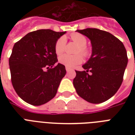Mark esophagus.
I'll use <instances>...</instances> for the list:
<instances>
[{
	"label": "esophagus",
	"instance_id": "esophagus-1",
	"mask_svg": "<svg viewBox=\"0 0 135 135\" xmlns=\"http://www.w3.org/2000/svg\"><path fill=\"white\" fill-rule=\"evenodd\" d=\"M66 71H70V70H71V69H70V68L69 67H68V66H66Z\"/></svg>",
	"mask_w": 135,
	"mask_h": 135
}]
</instances>
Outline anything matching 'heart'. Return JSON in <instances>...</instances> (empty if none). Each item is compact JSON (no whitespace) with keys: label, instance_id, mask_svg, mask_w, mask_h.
<instances>
[{"label":"heart","instance_id":"1","mask_svg":"<svg viewBox=\"0 0 135 135\" xmlns=\"http://www.w3.org/2000/svg\"><path fill=\"white\" fill-rule=\"evenodd\" d=\"M71 38L75 43H77L78 46V52H80L85 57H88L90 54V50L86 46L87 38L83 35L74 33L71 35ZM66 45V38L64 37H61L57 41L55 45V50L56 54L58 55H61L64 52L65 50ZM83 57L80 54L77 55H69V54H64L61 55L59 57V63L65 65L68 67H74L75 66L80 64L83 62Z\"/></svg>","mask_w":135,"mask_h":135}]
</instances>
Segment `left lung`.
Masks as SVG:
<instances>
[{
  "label": "left lung",
  "mask_w": 135,
  "mask_h": 135,
  "mask_svg": "<svg viewBox=\"0 0 135 135\" xmlns=\"http://www.w3.org/2000/svg\"><path fill=\"white\" fill-rule=\"evenodd\" d=\"M76 31L90 39L92 55L83 65L85 71H76L74 88L87 102L102 103L112 97L121 85L128 61L127 51L119 39L107 31L92 28Z\"/></svg>",
  "instance_id": "left-lung-1"
}]
</instances>
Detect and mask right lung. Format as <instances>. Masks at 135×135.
I'll list each match as a JSON object with an SVG mask.
<instances>
[{
	"mask_svg": "<svg viewBox=\"0 0 135 135\" xmlns=\"http://www.w3.org/2000/svg\"><path fill=\"white\" fill-rule=\"evenodd\" d=\"M64 33L40 29L28 33L14 45L9 59L12 83L28 104H44L57 94L66 71L63 64H56L55 45Z\"/></svg>",
	"mask_w": 135,
	"mask_h": 135,
	"instance_id": "1",
	"label": "right lung"
}]
</instances>
